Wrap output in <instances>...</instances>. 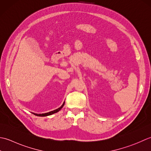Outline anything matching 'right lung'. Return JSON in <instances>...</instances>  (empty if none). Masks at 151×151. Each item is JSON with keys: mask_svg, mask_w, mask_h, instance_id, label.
Masks as SVG:
<instances>
[{"mask_svg": "<svg viewBox=\"0 0 151 151\" xmlns=\"http://www.w3.org/2000/svg\"><path fill=\"white\" fill-rule=\"evenodd\" d=\"M64 103H65V101H64V103L63 104V105L61 106L60 107H58V109H55L53 111H50V112L45 113H32V114L38 116H46L51 115L54 114V113H57V112L59 111L63 107V106L64 105Z\"/></svg>", "mask_w": 151, "mask_h": 151, "instance_id": "add662e5", "label": "right lung"}]
</instances>
